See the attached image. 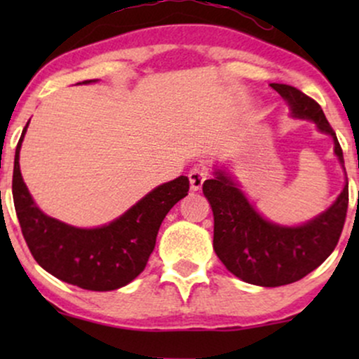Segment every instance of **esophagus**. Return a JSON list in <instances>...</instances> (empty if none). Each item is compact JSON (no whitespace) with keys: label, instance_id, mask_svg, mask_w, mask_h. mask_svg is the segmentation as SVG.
I'll use <instances>...</instances> for the list:
<instances>
[{"label":"esophagus","instance_id":"obj_1","mask_svg":"<svg viewBox=\"0 0 359 359\" xmlns=\"http://www.w3.org/2000/svg\"><path fill=\"white\" fill-rule=\"evenodd\" d=\"M208 174H209V168L205 163H197V165H194L191 168V172H189V182H191L192 191H199V189L203 187Z\"/></svg>","mask_w":359,"mask_h":359}]
</instances>
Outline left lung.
Returning <instances> with one entry per match:
<instances>
[{"mask_svg":"<svg viewBox=\"0 0 359 359\" xmlns=\"http://www.w3.org/2000/svg\"><path fill=\"white\" fill-rule=\"evenodd\" d=\"M271 88L288 102L292 116L312 119L319 131L331 135L334 154L343 165V150L320 106L292 86L271 84ZM214 174V179L203 184L214 214L212 246L226 269L243 282L259 287L294 283L316 270L334 251L348 212V179L327 211L306 224L288 228L259 216L224 172Z\"/></svg>","mask_w":359,"mask_h":359,"instance_id":"1","label":"left lung"}]
</instances>
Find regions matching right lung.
<instances>
[{
	"label": "right lung",
	"mask_w": 359,
	"mask_h": 359,
	"mask_svg": "<svg viewBox=\"0 0 359 359\" xmlns=\"http://www.w3.org/2000/svg\"><path fill=\"white\" fill-rule=\"evenodd\" d=\"M27 126L15 151L13 201L30 253L53 277L84 290L108 292L128 285L145 270L160 224L187 196L189 179L180 175L158 185L109 224L74 228L40 211L23 182L18 160Z\"/></svg>",
	"instance_id": "add662e5"
}]
</instances>
